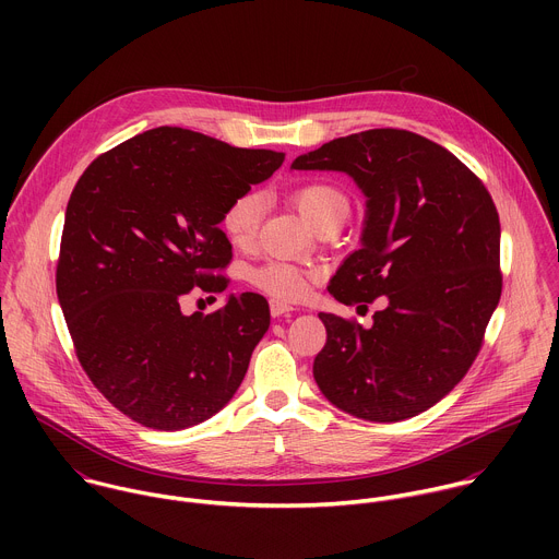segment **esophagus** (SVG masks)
I'll return each mask as SVG.
<instances>
[{
    "mask_svg": "<svg viewBox=\"0 0 559 559\" xmlns=\"http://www.w3.org/2000/svg\"><path fill=\"white\" fill-rule=\"evenodd\" d=\"M270 311H272L274 318H281V316H289L294 311V307L287 305V302H281V300H272L270 302Z\"/></svg>",
    "mask_w": 559,
    "mask_h": 559,
    "instance_id": "esophagus-1",
    "label": "esophagus"
}]
</instances>
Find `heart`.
<instances>
[{
	"mask_svg": "<svg viewBox=\"0 0 559 559\" xmlns=\"http://www.w3.org/2000/svg\"><path fill=\"white\" fill-rule=\"evenodd\" d=\"M292 201L305 221L321 229L325 225H343L349 214L347 194L330 181H309L292 192ZM263 216V199L257 192L236 194L221 214V229L227 241L236 248H250L257 241L259 225ZM250 281L265 294L281 300H296L307 292L309 272L292 265L272 261L250 274Z\"/></svg>",
	"mask_w": 559,
	"mask_h": 559,
	"instance_id": "b5f03b06",
	"label": "heart"
}]
</instances>
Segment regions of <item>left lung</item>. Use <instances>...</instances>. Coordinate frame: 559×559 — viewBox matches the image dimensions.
<instances>
[{
  "label": "left lung",
  "instance_id": "8db88e82",
  "mask_svg": "<svg viewBox=\"0 0 559 559\" xmlns=\"http://www.w3.org/2000/svg\"><path fill=\"white\" fill-rule=\"evenodd\" d=\"M294 170L347 173L367 197L362 246L330 281L345 302L386 307L365 330L318 313L328 343L313 378L338 409L371 423L414 418L464 378L502 294L496 203L447 147L376 128L300 154Z\"/></svg>",
  "mask_w": 559,
  "mask_h": 559
}]
</instances>
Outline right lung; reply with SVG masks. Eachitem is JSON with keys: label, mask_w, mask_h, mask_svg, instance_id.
I'll return each mask as SVG.
<instances>
[{"label": "right lung", "mask_w": 559, "mask_h": 559, "mask_svg": "<svg viewBox=\"0 0 559 559\" xmlns=\"http://www.w3.org/2000/svg\"><path fill=\"white\" fill-rule=\"evenodd\" d=\"M283 152L154 128L99 154L63 221L57 296L74 352L106 401L134 423L179 431L221 412L270 328L267 300L229 296L181 311L194 287L223 292L225 205L270 179Z\"/></svg>", "instance_id": "right-lung-1"}]
</instances>
